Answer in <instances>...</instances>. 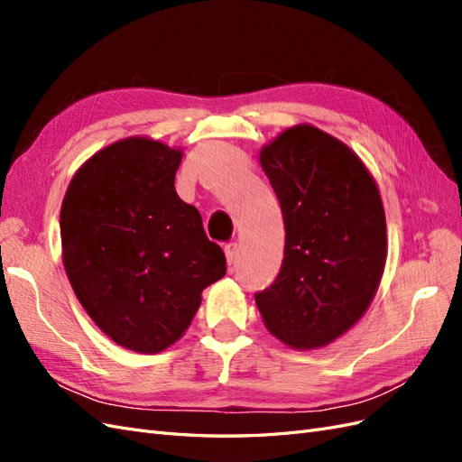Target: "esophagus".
<instances>
[{
    "label": "esophagus",
    "instance_id": "esophagus-1",
    "mask_svg": "<svg viewBox=\"0 0 462 462\" xmlns=\"http://www.w3.org/2000/svg\"><path fill=\"white\" fill-rule=\"evenodd\" d=\"M223 253H226L227 263L233 265L236 260V254H239V246H236V243H229V245H226V248H223Z\"/></svg>",
    "mask_w": 462,
    "mask_h": 462
}]
</instances>
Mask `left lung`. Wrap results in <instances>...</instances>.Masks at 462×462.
I'll return each instance as SVG.
<instances>
[{
  "instance_id": "1",
  "label": "left lung",
  "mask_w": 462,
  "mask_h": 462,
  "mask_svg": "<svg viewBox=\"0 0 462 462\" xmlns=\"http://www.w3.org/2000/svg\"><path fill=\"white\" fill-rule=\"evenodd\" d=\"M282 204V272L256 295L272 335L297 351L339 339L365 316L387 258V226L375 179L339 138L300 123L260 150Z\"/></svg>"
}]
</instances>
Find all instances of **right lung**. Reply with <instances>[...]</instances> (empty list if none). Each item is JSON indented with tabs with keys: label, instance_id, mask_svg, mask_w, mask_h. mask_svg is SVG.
Instances as JSON below:
<instances>
[{
	"label": "right lung",
	"instance_id": "right-lung-1",
	"mask_svg": "<svg viewBox=\"0 0 462 462\" xmlns=\"http://www.w3.org/2000/svg\"><path fill=\"white\" fill-rule=\"evenodd\" d=\"M183 150L127 136L82 163L61 204V258L79 302L111 341L156 355L183 337L202 291L226 275L200 212L177 197Z\"/></svg>",
	"mask_w": 462,
	"mask_h": 462
}]
</instances>
